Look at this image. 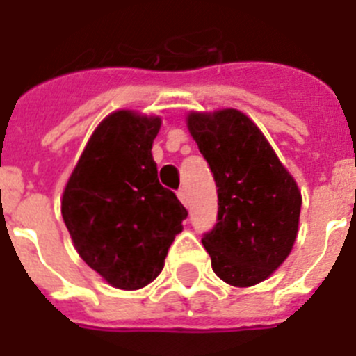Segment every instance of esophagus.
Returning a JSON list of instances; mask_svg holds the SVG:
<instances>
[{
  "label": "esophagus",
  "instance_id": "1",
  "mask_svg": "<svg viewBox=\"0 0 356 356\" xmlns=\"http://www.w3.org/2000/svg\"><path fill=\"white\" fill-rule=\"evenodd\" d=\"M177 197H179V199H181V202H183L184 206H188L190 199H188V193H186V190H184V188H181V190H179Z\"/></svg>",
  "mask_w": 356,
  "mask_h": 356
}]
</instances>
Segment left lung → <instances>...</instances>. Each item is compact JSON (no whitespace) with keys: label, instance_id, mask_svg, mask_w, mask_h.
<instances>
[{"label":"left lung","instance_id":"8db88e82","mask_svg":"<svg viewBox=\"0 0 356 356\" xmlns=\"http://www.w3.org/2000/svg\"><path fill=\"white\" fill-rule=\"evenodd\" d=\"M188 130L213 173L217 222L202 235L215 275L237 288L259 284L295 244L302 197L252 119L234 108L192 112Z\"/></svg>","mask_w":356,"mask_h":356}]
</instances>
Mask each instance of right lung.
<instances>
[{"mask_svg": "<svg viewBox=\"0 0 356 356\" xmlns=\"http://www.w3.org/2000/svg\"><path fill=\"white\" fill-rule=\"evenodd\" d=\"M159 128L154 115L110 113L86 143L63 192V220L77 253L113 288L150 284L188 217L157 179L152 145Z\"/></svg>", "mask_w": 356, "mask_h": 356, "instance_id": "1", "label": "right lung"}]
</instances>
